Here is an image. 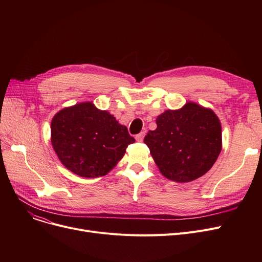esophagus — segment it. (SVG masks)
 <instances>
[{
    "label": "esophagus",
    "instance_id": "obj_1",
    "mask_svg": "<svg viewBox=\"0 0 262 262\" xmlns=\"http://www.w3.org/2000/svg\"><path fill=\"white\" fill-rule=\"evenodd\" d=\"M144 136H145V133L144 132H141L140 134H138L136 136V140L138 142H142L143 139H144Z\"/></svg>",
    "mask_w": 262,
    "mask_h": 262
}]
</instances>
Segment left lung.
Here are the masks:
<instances>
[{
  "label": "left lung",
  "mask_w": 262,
  "mask_h": 262,
  "mask_svg": "<svg viewBox=\"0 0 262 262\" xmlns=\"http://www.w3.org/2000/svg\"><path fill=\"white\" fill-rule=\"evenodd\" d=\"M156 124L144 143L164 177L189 183L211 169L222 149L221 122L212 109L188 102L159 115Z\"/></svg>",
  "instance_id": "obj_1"
}]
</instances>
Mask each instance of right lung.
I'll return each mask as SVG.
<instances>
[{
    "label": "right lung",
    "mask_w": 262,
    "mask_h": 262,
    "mask_svg": "<svg viewBox=\"0 0 262 262\" xmlns=\"http://www.w3.org/2000/svg\"><path fill=\"white\" fill-rule=\"evenodd\" d=\"M51 142L68 170L95 178L112 171L135 139L113 115L92 102H82L53 117Z\"/></svg>",
    "instance_id": "right-lung-1"
}]
</instances>
